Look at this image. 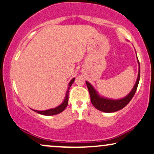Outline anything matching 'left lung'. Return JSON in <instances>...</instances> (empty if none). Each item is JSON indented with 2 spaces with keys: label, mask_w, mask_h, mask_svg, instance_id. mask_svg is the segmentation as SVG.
Listing matches in <instances>:
<instances>
[{
  "label": "left lung",
  "mask_w": 154,
  "mask_h": 154,
  "mask_svg": "<svg viewBox=\"0 0 154 154\" xmlns=\"http://www.w3.org/2000/svg\"><path fill=\"white\" fill-rule=\"evenodd\" d=\"M137 56V55H136ZM138 59V57H137ZM138 65H140L139 61L138 59ZM140 80V66L139 69H138V78H137L136 82L135 84L134 87L132 89V90L130 92L127 96L125 97L121 98L119 100H112L108 99V98H105L100 96L99 94L97 93V91L95 90V88L92 86V85L88 81H86L87 86H88L89 92H90V99H91L92 104L94 105V107H96L97 110L103 111L104 112H113L116 111L121 110L124 107H125L128 104L129 102L131 100L135 93H136L137 88H138V83Z\"/></svg>",
  "instance_id": "left-lung-1"
}]
</instances>
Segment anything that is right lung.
<instances>
[{"mask_svg": "<svg viewBox=\"0 0 154 154\" xmlns=\"http://www.w3.org/2000/svg\"><path fill=\"white\" fill-rule=\"evenodd\" d=\"M74 81H75V78L72 79V80L69 82V85H68L67 90H66V92L65 98H64V101H63V103H62V104L59 105L58 107H55V108H51V109H49V110H42V111L35 110H33L35 111V112H38V114L44 115V116H54V115L59 114V113H60V112H62V111L66 108V106H67V105H68V100H69V90L70 87L72 86V83L74 82Z\"/></svg>", "mask_w": 154, "mask_h": 154, "instance_id": "obj_1", "label": "right lung"}]
</instances>
